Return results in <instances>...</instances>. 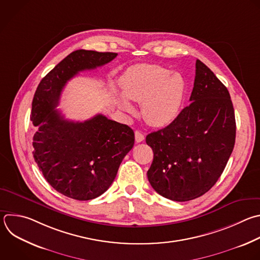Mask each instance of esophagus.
<instances>
[{"instance_id":"obj_1","label":"esophagus","mask_w":260,"mask_h":260,"mask_svg":"<svg viewBox=\"0 0 260 260\" xmlns=\"http://www.w3.org/2000/svg\"><path fill=\"white\" fill-rule=\"evenodd\" d=\"M135 138H136V142H137V143H141V142H143L144 139H145L144 135H143L140 131H136V132H135Z\"/></svg>"}]
</instances>
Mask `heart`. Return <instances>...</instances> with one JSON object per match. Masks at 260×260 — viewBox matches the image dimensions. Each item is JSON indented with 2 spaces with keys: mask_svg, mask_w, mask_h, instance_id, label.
I'll return each mask as SVG.
<instances>
[{
  "mask_svg": "<svg viewBox=\"0 0 260 260\" xmlns=\"http://www.w3.org/2000/svg\"><path fill=\"white\" fill-rule=\"evenodd\" d=\"M123 96L142 103V114L152 126L162 127L170 124L180 113L184 101L186 83L180 73L172 72L154 64H139L128 68L120 78ZM119 107L133 113V106L123 98Z\"/></svg>",
  "mask_w": 260,
  "mask_h": 260,
  "instance_id": "1",
  "label": "heart"
}]
</instances>
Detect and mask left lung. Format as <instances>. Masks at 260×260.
Returning a JSON list of instances; mask_svg holds the SVG:
<instances>
[{
  "instance_id": "8db88e82",
  "label": "left lung",
  "mask_w": 260,
  "mask_h": 260,
  "mask_svg": "<svg viewBox=\"0 0 260 260\" xmlns=\"http://www.w3.org/2000/svg\"><path fill=\"white\" fill-rule=\"evenodd\" d=\"M190 102L170 124L146 137L154 153L147 172L152 188L179 202L196 199L214 186L236 140L230 93L200 60Z\"/></svg>"
}]
</instances>
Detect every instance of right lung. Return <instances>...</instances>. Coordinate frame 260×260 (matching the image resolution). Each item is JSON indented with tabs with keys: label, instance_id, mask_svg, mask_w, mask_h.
Segmentation results:
<instances>
[{
	"label": "right lung",
	"instance_id": "obj_1",
	"mask_svg": "<svg viewBox=\"0 0 260 260\" xmlns=\"http://www.w3.org/2000/svg\"><path fill=\"white\" fill-rule=\"evenodd\" d=\"M116 56L74 51L41 80L34 96L30 119L38 127L32 142L35 161L57 192L75 200H91L108 190L122 159L134 147L135 134L128 125L102 114L75 122L55 108L68 80Z\"/></svg>",
	"mask_w": 260,
	"mask_h": 260
}]
</instances>
